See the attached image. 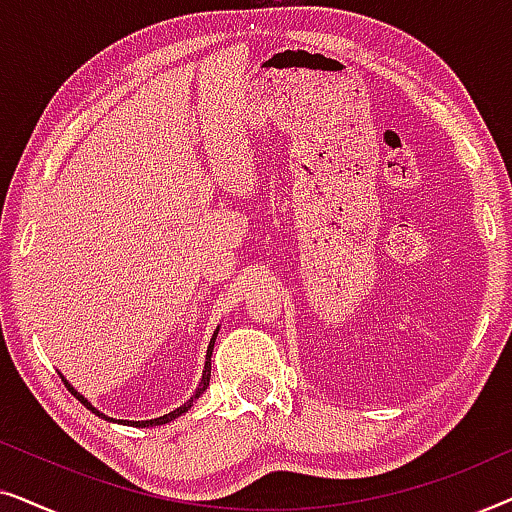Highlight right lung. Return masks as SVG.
I'll return each instance as SVG.
<instances>
[{
  "label": "right lung",
  "mask_w": 512,
  "mask_h": 512,
  "mask_svg": "<svg viewBox=\"0 0 512 512\" xmlns=\"http://www.w3.org/2000/svg\"><path fill=\"white\" fill-rule=\"evenodd\" d=\"M214 340H216V333H214V338H212V342H209V349H207V361H205V370H202V382H200V387H198V391H195V396H191V401H186L184 405H181V408H177V410H174V412H170V415H163V417H158V419H149V422H130L132 426H158V424H167V422H170V419H174V417H179V415H184V412H186L188 408H191V405H193V401H195V398H198V396L202 394V391H205V389L209 387V377H212V349H214ZM62 382H65V387H67L69 391H72V394H74L76 398H79V401H81L83 405H86V408H88V410H93L97 417H104V415H102V412H97V410L93 408V405H90V403L86 401V398H83L81 394H76V391H74L72 387H69V384H67V380H65V377H62ZM104 419H109V417H104Z\"/></svg>",
  "instance_id": "right-lung-1"
}]
</instances>
